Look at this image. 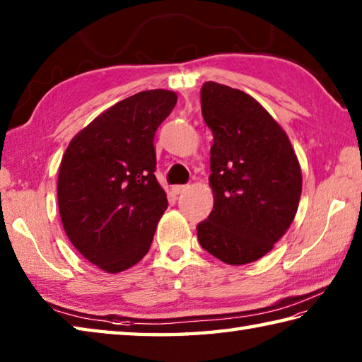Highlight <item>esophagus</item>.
<instances>
[{
	"instance_id": "obj_1",
	"label": "esophagus",
	"mask_w": 362,
	"mask_h": 362,
	"mask_svg": "<svg viewBox=\"0 0 362 362\" xmlns=\"http://www.w3.org/2000/svg\"><path fill=\"white\" fill-rule=\"evenodd\" d=\"M187 188H188L187 185H175V187H173V192H174V194H180L185 192Z\"/></svg>"
}]
</instances>
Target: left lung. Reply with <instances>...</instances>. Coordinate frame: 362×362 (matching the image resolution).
Returning <instances> with one entry per match:
<instances>
[{"label":"left lung","mask_w":362,"mask_h":362,"mask_svg":"<svg viewBox=\"0 0 362 362\" xmlns=\"http://www.w3.org/2000/svg\"><path fill=\"white\" fill-rule=\"evenodd\" d=\"M201 109L214 133V210L196 226L198 240L226 264H248L291 226L302 192L298 156L284 128L242 90L206 82Z\"/></svg>","instance_id":"obj_1"}]
</instances>
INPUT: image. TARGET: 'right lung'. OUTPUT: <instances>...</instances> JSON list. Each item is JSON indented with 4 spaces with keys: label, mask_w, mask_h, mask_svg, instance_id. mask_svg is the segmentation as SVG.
Wrapping results in <instances>:
<instances>
[{
    "label": "right lung",
    "mask_w": 362,
    "mask_h": 362,
    "mask_svg": "<svg viewBox=\"0 0 362 362\" xmlns=\"http://www.w3.org/2000/svg\"><path fill=\"white\" fill-rule=\"evenodd\" d=\"M177 103L147 90L104 110L72 137L58 173V209L71 244L104 272L137 264L168 198L156 180L155 131Z\"/></svg>",
    "instance_id": "right-lung-1"
}]
</instances>
